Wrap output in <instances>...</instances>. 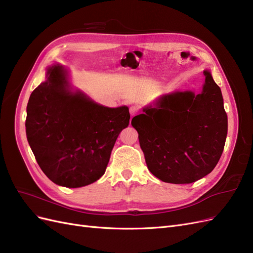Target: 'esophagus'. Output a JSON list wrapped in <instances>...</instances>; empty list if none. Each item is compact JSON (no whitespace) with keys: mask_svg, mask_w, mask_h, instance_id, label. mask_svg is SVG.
<instances>
[{"mask_svg":"<svg viewBox=\"0 0 253 253\" xmlns=\"http://www.w3.org/2000/svg\"><path fill=\"white\" fill-rule=\"evenodd\" d=\"M138 112H139V109L137 108V106H135V105H133V106H131V108H129V114H131L132 117L135 116V115L138 114Z\"/></svg>","mask_w":253,"mask_h":253,"instance_id":"obj_1","label":"esophagus"}]
</instances>
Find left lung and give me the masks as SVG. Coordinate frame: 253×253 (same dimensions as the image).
Wrapping results in <instances>:
<instances>
[{
  "label": "left lung",
  "instance_id": "1",
  "mask_svg": "<svg viewBox=\"0 0 253 253\" xmlns=\"http://www.w3.org/2000/svg\"><path fill=\"white\" fill-rule=\"evenodd\" d=\"M201 94L163 96L132 119L150 172L170 183H191L208 175L224 151L228 118L210 72Z\"/></svg>",
  "mask_w": 253,
  "mask_h": 253
}]
</instances>
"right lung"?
Instances as JSON below:
<instances>
[{
	"label": "right lung",
	"instance_id": "obj_1",
	"mask_svg": "<svg viewBox=\"0 0 253 253\" xmlns=\"http://www.w3.org/2000/svg\"><path fill=\"white\" fill-rule=\"evenodd\" d=\"M26 111V136L38 165L52 182L66 188L101 177L129 122L127 106L106 108L73 91L60 65L48 67L46 81L30 95Z\"/></svg>",
	"mask_w": 253,
	"mask_h": 253
}]
</instances>
